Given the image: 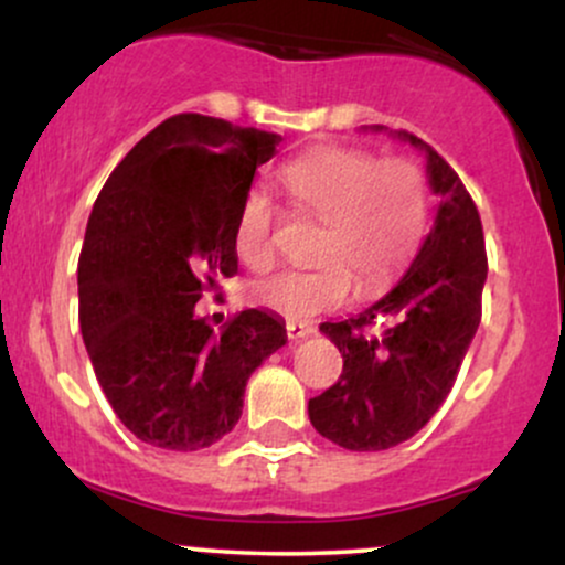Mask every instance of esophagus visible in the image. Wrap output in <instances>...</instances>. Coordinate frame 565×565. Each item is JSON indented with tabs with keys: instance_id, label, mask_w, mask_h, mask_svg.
Returning <instances> with one entry per match:
<instances>
[{
	"instance_id": "34e87169",
	"label": "esophagus",
	"mask_w": 565,
	"mask_h": 565,
	"mask_svg": "<svg viewBox=\"0 0 565 565\" xmlns=\"http://www.w3.org/2000/svg\"><path fill=\"white\" fill-rule=\"evenodd\" d=\"M316 332L313 323H305V321H287V337L291 342L297 340H305V337H310Z\"/></svg>"
}]
</instances>
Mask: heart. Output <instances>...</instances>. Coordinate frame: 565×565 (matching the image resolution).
I'll return each instance as SVG.
<instances>
[{"mask_svg":"<svg viewBox=\"0 0 565 565\" xmlns=\"http://www.w3.org/2000/svg\"><path fill=\"white\" fill-rule=\"evenodd\" d=\"M302 215L321 220L313 268L260 278L252 297L289 319H310L348 302L353 278L377 295L406 268L427 225V180L414 161L380 159L355 146H323L278 170ZM281 210L265 188H249L236 215V249L263 268L274 260Z\"/></svg>","mask_w":565,"mask_h":565,"instance_id":"obj_1","label":"heart"}]
</instances>
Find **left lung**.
Here are the masks:
<instances>
[{
    "label": "left lung",
    "mask_w": 565,
    "mask_h": 565,
    "mask_svg": "<svg viewBox=\"0 0 565 565\" xmlns=\"http://www.w3.org/2000/svg\"><path fill=\"white\" fill-rule=\"evenodd\" d=\"M398 138L427 153L436 225L393 291L355 319L321 323L340 348L342 374L308 401V414L323 438L350 451L391 449L423 430L481 323L489 260L476 201L436 148L412 132Z\"/></svg>",
    "instance_id": "left-lung-1"
}]
</instances>
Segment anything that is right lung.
<instances>
[{"label":"right lung","instance_id":"add662e5","mask_svg":"<svg viewBox=\"0 0 565 565\" xmlns=\"http://www.w3.org/2000/svg\"><path fill=\"white\" fill-rule=\"evenodd\" d=\"M278 135L178 114L97 193L79 255V327L116 417L146 444L199 451L236 427L246 380L287 329L242 310L223 334L193 316L236 276V215Z\"/></svg>","mask_w":565,"mask_h":565}]
</instances>
